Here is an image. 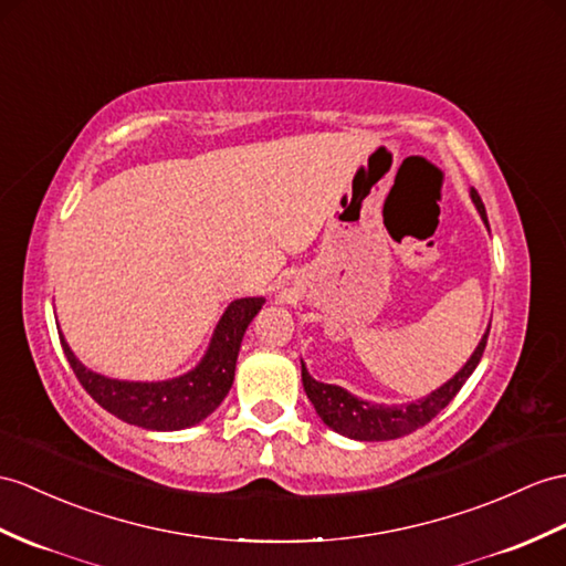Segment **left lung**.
<instances>
[{
	"instance_id": "obj_1",
	"label": "left lung",
	"mask_w": 566,
	"mask_h": 566,
	"mask_svg": "<svg viewBox=\"0 0 566 566\" xmlns=\"http://www.w3.org/2000/svg\"><path fill=\"white\" fill-rule=\"evenodd\" d=\"M471 197H473V203H475L480 218L485 220V226H488L485 203H482L475 189H471ZM488 336H490V328L485 331V336H482V340L478 343V348L471 355V360L463 365V369L457 377L449 379L444 387H439L437 391L420 398V401H416V403L379 406V403L360 401V398L348 394L346 389L312 379L305 365H302V387H305L307 398L312 401L314 410L319 412V418L338 434H346L350 439H360V442H384V439H398V437L420 430V427H424L432 418H437L439 410L447 408L453 401V396L461 391L465 379L471 377L473 369L478 367L482 353H485Z\"/></svg>"
}]
</instances>
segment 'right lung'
Wrapping results in <instances>:
<instances>
[{"label": "right lung", "instance_id": "right-lung-1", "mask_svg": "<svg viewBox=\"0 0 566 566\" xmlns=\"http://www.w3.org/2000/svg\"><path fill=\"white\" fill-rule=\"evenodd\" d=\"M261 305H264V297H242L232 302L220 316L203 360L187 375L168 381H119L95 375L76 360L64 338L60 340L81 387L107 412L129 424L146 427V430H185V427L209 418L228 396L232 379H235L242 336Z\"/></svg>", "mask_w": 566, "mask_h": 566}]
</instances>
